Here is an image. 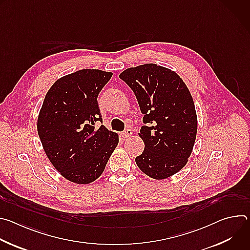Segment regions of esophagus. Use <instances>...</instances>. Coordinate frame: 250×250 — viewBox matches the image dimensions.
I'll return each mask as SVG.
<instances>
[{
	"mask_svg": "<svg viewBox=\"0 0 250 250\" xmlns=\"http://www.w3.org/2000/svg\"><path fill=\"white\" fill-rule=\"evenodd\" d=\"M131 134H132V130L129 129V128L125 129V130L123 132V135H124L125 137H129Z\"/></svg>",
	"mask_w": 250,
	"mask_h": 250,
	"instance_id": "esophagus-1",
	"label": "esophagus"
}]
</instances>
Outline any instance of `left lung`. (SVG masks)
Returning a JSON list of instances; mask_svg holds the SVG:
<instances>
[{"instance_id":"1","label":"left lung","mask_w":250,"mask_h":250,"mask_svg":"<svg viewBox=\"0 0 250 250\" xmlns=\"http://www.w3.org/2000/svg\"><path fill=\"white\" fill-rule=\"evenodd\" d=\"M120 78L133 91L146 124L138 132L145 150L136 165L155 180L166 179L193 151L198 119L192 95L176 72L153 63L127 68Z\"/></svg>"}]
</instances>
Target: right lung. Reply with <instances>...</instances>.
<instances>
[{
	"label": "right lung",
	"mask_w": 250,
	"mask_h": 250,
	"mask_svg": "<svg viewBox=\"0 0 250 250\" xmlns=\"http://www.w3.org/2000/svg\"><path fill=\"white\" fill-rule=\"evenodd\" d=\"M112 72L82 69L54 82L45 95L38 118L43 150L65 179L90 184L104 170L119 144V134L102 122L97 98Z\"/></svg>",
	"instance_id": "right-lung-1"
}]
</instances>
